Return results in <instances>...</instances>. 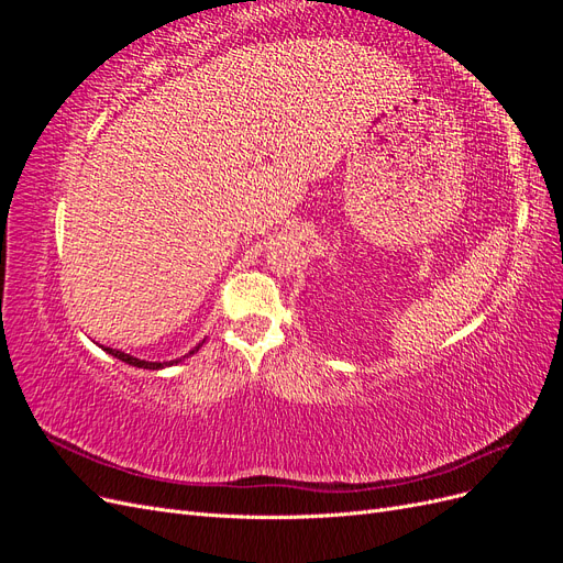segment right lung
<instances>
[{"label":"right lung","mask_w":563,"mask_h":563,"mask_svg":"<svg viewBox=\"0 0 563 563\" xmlns=\"http://www.w3.org/2000/svg\"><path fill=\"white\" fill-rule=\"evenodd\" d=\"M203 343V340H201ZM201 343L195 347V350H190V354H195L199 347H201ZM103 347V345H100ZM108 354H112L114 360H122L124 364H129V366H135V368H150V371H159V368H164V366H172V364H178L180 360H176V362H145V360H135V356H131V354H126V352H122V350H112V347H103ZM187 354V356H190ZM185 360V356H183Z\"/></svg>","instance_id":"1"}]
</instances>
